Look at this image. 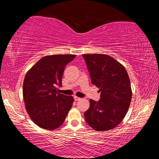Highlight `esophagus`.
Segmentation results:
<instances>
[{
	"mask_svg": "<svg viewBox=\"0 0 159 159\" xmlns=\"http://www.w3.org/2000/svg\"><path fill=\"white\" fill-rule=\"evenodd\" d=\"M74 100L75 101H79V100H80V98H79V97H76V96H74Z\"/></svg>",
	"mask_w": 159,
	"mask_h": 159,
	"instance_id": "obj_1",
	"label": "esophagus"
}]
</instances>
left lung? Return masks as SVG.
I'll return each mask as SVG.
<instances>
[{"instance_id":"left-lung-1","label":"left lung","mask_w":159,"mask_h":159,"mask_svg":"<svg viewBox=\"0 0 159 159\" xmlns=\"http://www.w3.org/2000/svg\"><path fill=\"white\" fill-rule=\"evenodd\" d=\"M91 81L99 88L101 98L90 100L84 113L86 123L97 131L116 127L125 116L132 99L130 79L125 67L112 57L101 54L82 55Z\"/></svg>"}]
</instances>
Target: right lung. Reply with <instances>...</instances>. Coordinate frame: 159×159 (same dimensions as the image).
Here are the masks:
<instances>
[{
    "instance_id": "right-lung-1",
    "label": "right lung",
    "mask_w": 159,
    "mask_h": 159,
    "mask_svg": "<svg viewBox=\"0 0 159 159\" xmlns=\"http://www.w3.org/2000/svg\"><path fill=\"white\" fill-rule=\"evenodd\" d=\"M76 55H54L41 58L26 73L23 83L26 110L40 128L55 130L62 125L74 102L72 96L57 92L66 64Z\"/></svg>"
}]
</instances>
